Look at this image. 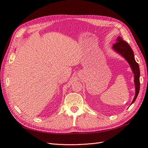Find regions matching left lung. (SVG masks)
Listing matches in <instances>:
<instances>
[{"mask_svg": "<svg viewBox=\"0 0 148 148\" xmlns=\"http://www.w3.org/2000/svg\"><path fill=\"white\" fill-rule=\"evenodd\" d=\"M117 42L113 45V48L115 51L117 52L120 53L121 55L125 58L128 64L132 67V69L135 75V83L136 86V93L135 97L132 102L133 103L135 101L136 97L138 95L139 91H140V68H139V65L135 59V57H134L133 51L131 47L130 46L129 44L122 39V38L118 36L117 38Z\"/></svg>", "mask_w": 148, "mask_h": 148, "instance_id": "obj_1", "label": "left lung"}]
</instances>
